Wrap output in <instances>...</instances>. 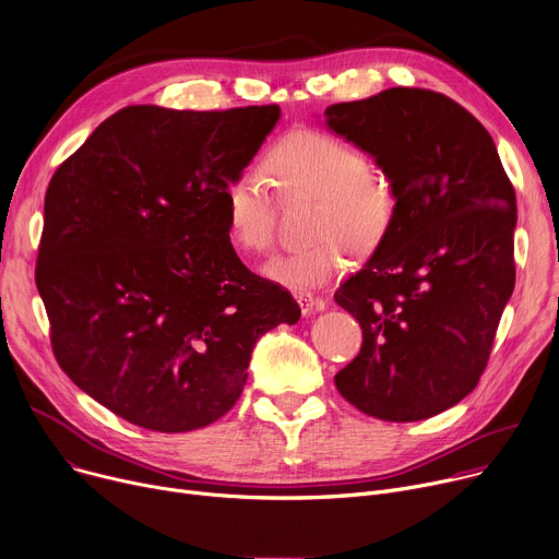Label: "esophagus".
Instances as JSON below:
<instances>
[{
  "instance_id": "1",
  "label": "esophagus",
  "mask_w": 559,
  "mask_h": 559,
  "mask_svg": "<svg viewBox=\"0 0 559 559\" xmlns=\"http://www.w3.org/2000/svg\"><path fill=\"white\" fill-rule=\"evenodd\" d=\"M294 299H296V304H299L304 314H312L314 310H323L325 308V301L319 299V296L310 294V292H296Z\"/></svg>"
}]
</instances>
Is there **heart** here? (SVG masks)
<instances>
[{
  "label": "heart",
  "mask_w": 559,
  "mask_h": 559,
  "mask_svg": "<svg viewBox=\"0 0 559 559\" xmlns=\"http://www.w3.org/2000/svg\"><path fill=\"white\" fill-rule=\"evenodd\" d=\"M265 168L276 189L292 198L319 195L314 238L308 249L278 255L263 274L287 289L323 285L346 272L353 240L373 247L386 234L395 195L384 175L370 170L359 147L323 130H294L267 153ZM225 229L245 253L267 251L276 234V202L263 177L240 173L227 186Z\"/></svg>",
  "instance_id": "obj_1"
}]
</instances>
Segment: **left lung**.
I'll use <instances>...</instances> for the list:
<instances>
[{
  "instance_id": "left-lung-1",
  "label": "left lung",
  "mask_w": 559,
  "mask_h": 559,
  "mask_svg": "<svg viewBox=\"0 0 559 559\" xmlns=\"http://www.w3.org/2000/svg\"><path fill=\"white\" fill-rule=\"evenodd\" d=\"M325 128L376 159L395 211L373 255L334 292L361 325L334 384L366 416L416 423L480 380L514 289L516 198L488 130L412 87L334 103Z\"/></svg>"
}]
</instances>
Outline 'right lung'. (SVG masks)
Listing matches in <instances>:
<instances>
[{
	"label": "right lung",
	"instance_id": "right-lung-1",
	"mask_svg": "<svg viewBox=\"0 0 559 559\" xmlns=\"http://www.w3.org/2000/svg\"><path fill=\"white\" fill-rule=\"evenodd\" d=\"M278 119V105H132L51 177L35 283L53 355L136 427L181 433L225 416L255 342L301 317L242 265L222 204Z\"/></svg>",
	"mask_w": 559,
	"mask_h": 559
}]
</instances>
